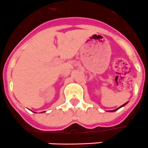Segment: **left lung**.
I'll list each match as a JSON object with an SVG mask.
<instances>
[{
  "instance_id": "left-lung-1",
  "label": "left lung",
  "mask_w": 148,
  "mask_h": 148,
  "mask_svg": "<svg viewBox=\"0 0 148 148\" xmlns=\"http://www.w3.org/2000/svg\"><path fill=\"white\" fill-rule=\"evenodd\" d=\"M126 103H125V104H123V105H122V106H121V107H120V108H121V107H123V106H125V105L126 104ZM118 109H119V108H118ZM118 109H116V110H112V111H115V110H118Z\"/></svg>"
}]
</instances>
